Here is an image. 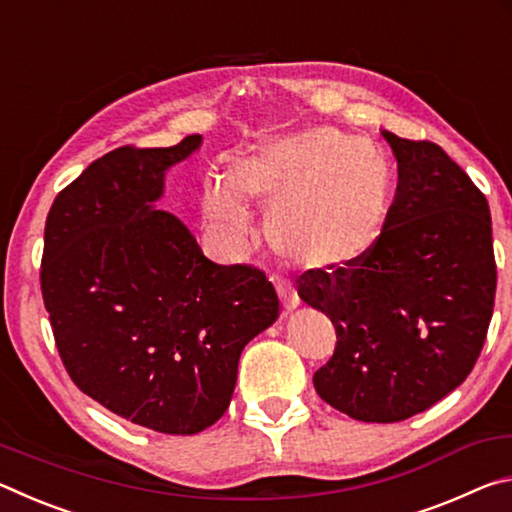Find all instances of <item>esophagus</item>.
<instances>
[{
    "label": "esophagus",
    "mask_w": 512,
    "mask_h": 512,
    "mask_svg": "<svg viewBox=\"0 0 512 512\" xmlns=\"http://www.w3.org/2000/svg\"><path fill=\"white\" fill-rule=\"evenodd\" d=\"M277 291H280V300H282V307L284 311H291L300 305V298L296 289H291L289 284H277Z\"/></svg>",
    "instance_id": "esophagus-1"
}]
</instances>
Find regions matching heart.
Here are the masks:
<instances>
[{
	"label": "heart",
	"mask_w": 512,
	"mask_h": 512,
	"mask_svg": "<svg viewBox=\"0 0 512 512\" xmlns=\"http://www.w3.org/2000/svg\"><path fill=\"white\" fill-rule=\"evenodd\" d=\"M239 194L271 207L266 237L311 271L359 264L384 228L393 176L384 155L336 128L273 137L232 167ZM216 219L244 232L246 207L225 187L207 192Z\"/></svg>",
	"instance_id": "b5f03b06"
}]
</instances>
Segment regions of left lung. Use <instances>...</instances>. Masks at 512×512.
Segmentation results:
<instances>
[{
	"label": "left lung",
	"mask_w": 512,
	"mask_h": 512,
	"mask_svg": "<svg viewBox=\"0 0 512 512\" xmlns=\"http://www.w3.org/2000/svg\"><path fill=\"white\" fill-rule=\"evenodd\" d=\"M397 192L375 248L339 271H305L298 296L332 320L316 393L361 422H400L470 375L495 309L488 201L429 140L384 131Z\"/></svg>",
	"instance_id": "1"
}]
</instances>
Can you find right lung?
<instances>
[{"instance_id": "1", "label": "right lung", "mask_w": 512, "mask_h": 512, "mask_svg": "<svg viewBox=\"0 0 512 512\" xmlns=\"http://www.w3.org/2000/svg\"><path fill=\"white\" fill-rule=\"evenodd\" d=\"M119 146L58 192L40 289L67 375L108 411L160 433H198L228 409L244 345L280 316L262 268L214 264L151 203L198 149Z\"/></svg>"}]
</instances>
